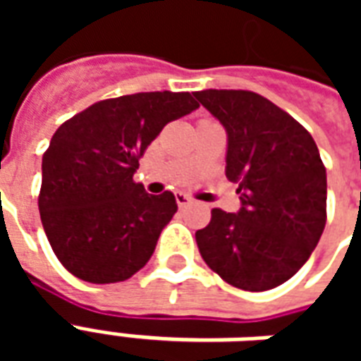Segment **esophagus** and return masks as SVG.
I'll return each instance as SVG.
<instances>
[{
  "label": "esophagus",
  "mask_w": 361,
  "mask_h": 361,
  "mask_svg": "<svg viewBox=\"0 0 361 361\" xmlns=\"http://www.w3.org/2000/svg\"><path fill=\"white\" fill-rule=\"evenodd\" d=\"M176 203L180 204V207H185V204L191 203V197L185 195V193H181V191H178V193H176Z\"/></svg>",
  "instance_id": "obj_1"
}]
</instances>
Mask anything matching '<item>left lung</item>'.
Returning <instances> with one entry per match:
<instances>
[{
  "mask_svg": "<svg viewBox=\"0 0 361 361\" xmlns=\"http://www.w3.org/2000/svg\"><path fill=\"white\" fill-rule=\"evenodd\" d=\"M195 98L226 129V178L238 212L212 209L195 240L228 284L263 292L292 279L326 222V172L313 137L290 114L251 90L207 89Z\"/></svg>",
  "mask_w": 361,
  "mask_h": 361,
  "instance_id": "1",
  "label": "left lung"
}]
</instances>
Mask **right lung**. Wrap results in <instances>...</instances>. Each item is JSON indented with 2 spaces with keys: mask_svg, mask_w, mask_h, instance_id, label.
<instances>
[{
  "mask_svg": "<svg viewBox=\"0 0 361 361\" xmlns=\"http://www.w3.org/2000/svg\"><path fill=\"white\" fill-rule=\"evenodd\" d=\"M199 108L189 92H137L92 104L54 133L42 157L38 211L59 263L92 284L121 282L149 263L178 211L133 173L168 121Z\"/></svg>",
  "mask_w": 361,
  "mask_h": 361,
  "instance_id": "obj_1",
  "label": "right lung"
}]
</instances>
